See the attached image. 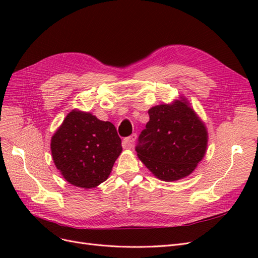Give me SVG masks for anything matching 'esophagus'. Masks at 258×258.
<instances>
[{
	"label": "esophagus",
	"mask_w": 258,
	"mask_h": 258,
	"mask_svg": "<svg viewBox=\"0 0 258 258\" xmlns=\"http://www.w3.org/2000/svg\"><path fill=\"white\" fill-rule=\"evenodd\" d=\"M137 139H138L137 134L131 135L130 137H128V138L124 139V145H126V147H127V148H132V147H134V143L136 142V140H137Z\"/></svg>",
	"instance_id": "34e87169"
}]
</instances>
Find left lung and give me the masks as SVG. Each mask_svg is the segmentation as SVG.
Instances as JSON below:
<instances>
[{
  "label": "left lung",
  "instance_id": "obj_1",
  "mask_svg": "<svg viewBox=\"0 0 258 258\" xmlns=\"http://www.w3.org/2000/svg\"><path fill=\"white\" fill-rule=\"evenodd\" d=\"M150 121L139 137V159L161 181L188 176L205 157L208 147L206 123L184 96L169 104L148 110Z\"/></svg>",
  "mask_w": 258,
  "mask_h": 258
}]
</instances>
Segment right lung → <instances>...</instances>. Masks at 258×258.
<instances>
[{"mask_svg":"<svg viewBox=\"0 0 258 258\" xmlns=\"http://www.w3.org/2000/svg\"><path fill=\"white\" fill-rule=\"evenodd\" d=\"M50 150L66 181L88 189L106 181L122 147L112 122L73 110L51 137Z\"/></svg>","mask_w":258,"mask_h":258,"instance_id":"right-lung-1","label":"right lung"}]
</instances>
